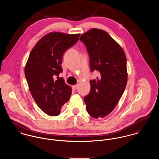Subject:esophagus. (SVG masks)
I'll return each mask as SVG.
<instances>
[{
  "instance_id": "esophagus-1",
  "label": "esophagus",
  "mask_w": 159,
  "mask_h": 159,
  "mask_svg": "<svg viewBox=\"0 0 159 159\" xmlns=\"http://www.w3.org/2000/svg\"><path fill=\"white\" fill-rule=\"evenodd\" d=\"M77 88H78V85H77V84H76V85H75V86H72V89H73V91H76V89H77Z\"/></svg>"
}]
</instances>
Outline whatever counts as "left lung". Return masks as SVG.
Segmentation results:
<instances>
[{"instance_id":"left-lung-1","label":"left lung","mask_w":159,"mask_h":159,"mask_svg":"<svg viewBox=\"0 0 159 159\" xmlns=\"http://www.w3.org/2000/svg\"><path fill=\"white\" fill-rule=\"evenodd\" d=\"M80 40L86 46L91 71L100 76L90 81L91 91L84 97L86 110L93 118H103L110 113L122 97L127 83L125 54L105 30L92 29Z\"/></svg>"}]
</instances>
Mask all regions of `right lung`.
Instances as JSON below:
<instances>
[{
  "mask_svg": "<svg viewBox=\"0 0 159 159\" xmlns=\"http://www.w3.org/2000/svg\"><path fill=\"white\" fill-rule=\"evenodd\" d=\"M80 35L50 32L29 54L24 68L29 88L38 107L49 116H58L71 95V88L58 76L62 71L61 65L64 52L78 42Z\"/></svg>",
  "mask_w": 159,
  "mask_h": 159,
  "instance_id": "1",
  "label": "right lung"
}]
</instances>
